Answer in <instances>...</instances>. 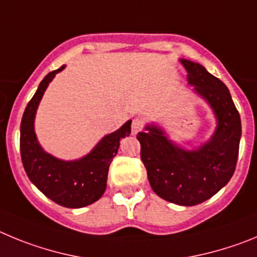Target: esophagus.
I'll list each match as a JSON object with an SVG mask.
<instances>
[{
    "mask_svg": "<svg viewBox=\"0 0 257 257\" xmlns=\"http://www.w3.org/2000/svg\"><path fill=\"white\" fill-rule=\"evenodd\" d=\"M143 128V121L141 119H134L133 123H132V134H136L138 133V132L142 131Z\"/></svg>",
    "mask_w": 257,
    "mask_h": 257,
    "instance_id": "obj_1",
    "label": "esophagus"
}]
</instances>
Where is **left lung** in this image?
I'll return each instance as SVG.
<instances>
[{"mask_svg": "<svg viewBox=\"0 0 257 257\" xmlns=\"http://www.w3.org/2000/svg\"><path fill=\"white\" fill-rule=\"evenodd\" d=\"M187 82L212 110L216 126L209 141L193 150L173 142L156 124L137 136L150 186L157 196L180 206H195L218 193L232 178L241 141V117L229 89L198 62L179 59Z\"/></svg>", "mask_w": 257, "mask_h": 257, "instance_id": "1", "label": "left lung"}]
</instances>
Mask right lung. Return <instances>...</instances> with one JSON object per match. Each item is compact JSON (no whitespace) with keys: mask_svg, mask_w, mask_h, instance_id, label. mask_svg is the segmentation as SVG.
Instances as JSON below:
<instances>
[{"mask_svg":"<svg viewBox=\"0 0 257 257\" xmlns=\"http://www.w3.org/2000/svg\"><path fill=\"white\" fill-rule=\"evenodd\" d=\"M64 69L65 65L48 73L25 107L20 124V154L28 178L46 197L64 207L79 209L103 195L110 164L116 156L120 140L131 134L132 120L106 134L89 154L77 160H62L46 152L37 140L34 119L48 84Z\"/></svg>","mask_w":257,"mask_h":257,"instance_id":"right-lung-1","label":"right lung"}]
</instances>
